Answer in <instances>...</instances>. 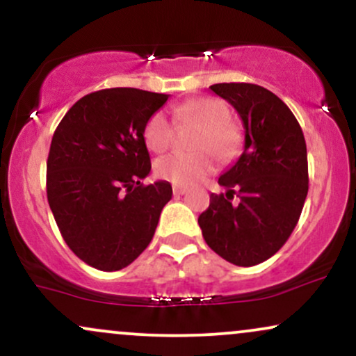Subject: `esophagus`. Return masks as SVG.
I'll use <instances>...</instances> for the list:
<instances>
[{"label": "esophagus", "mask_w": 356, "mask_h": 356, "mask_svg": "<svg viewBox=\"0 0 356 356\" xmlns=\"http://www.w3.org/2000/svg\"><path fill=\"white\" fill-rule=\"evenodd\" d=\"M172 192H174V197H181V195H184V194H186V192H187V187H184V186H174Z\"/></svg>", "instance_id": "esophagus-1"}]
</instances>
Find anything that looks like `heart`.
Here are the masks:
<instances>
[{"mask_svg": "<svg viewBox=\"0 0 356 356\" xmlns=\"http://www.w3.org/2000/svg\"><path fill=\"white\" fill-rule=\"evenodd\" d=\"M175 117L181 122L201 124L194 147L195 152H170L155 162V174L175 186H191L201 181L216 169L214 152L220 162L236 157L243 144V132L229 120V107L219 99H197L175 108ZM172 122L164 112H155L147 120L144 140L154 152H162L172 140ZM209 148L213 152L211 153Z\"/></svg>", "mask_w": 356, "mask_h": 356, "instance_id": "heart-1", "label": "heart"}]
</instances>
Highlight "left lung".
<instances>
[{
    "label": "left lung",
    "instance_id": "1",
    "mask_svg": "<svg viewBox=\"0 0 356 356\" xmlns=\"http://www.w3.org/2000/svg\"><path fill=\"white\" fill-rule=\"evenodd\" d=\"M238 110L244 150L219 177L199 216L207 246L236 266H254L276 254L291 236L308 194L303 130L280 97L254 83L209 87Z\"/></svg>",
    "mask_w": 356,
    "mask_h": 356
}]
</instances>
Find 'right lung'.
Returning <instances> with one entry per match:
<instances>
[{
    "instance_id": "1",
    "label": "right lung",
    "mask_w": 356,
    "mask_h": 356,
    "mask_svg": "<svg viewBox=\"0 0 356 356\" xmlns=\"http://www.w3.org/2000/svg\"><path fill=\"white\" fill-rule=\"evenodd\" d=\"M167 99L138 88L99 90L81 97L53 134L48 204L65 243L88 266L118 271L154 238L172 187L140 184L150 172L144 129Z\"/></svg>"
}]
</instances>
